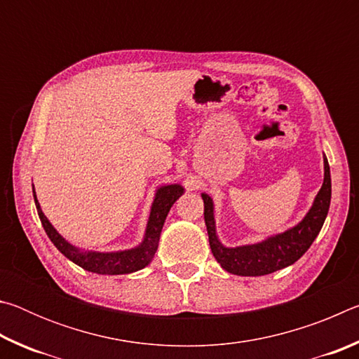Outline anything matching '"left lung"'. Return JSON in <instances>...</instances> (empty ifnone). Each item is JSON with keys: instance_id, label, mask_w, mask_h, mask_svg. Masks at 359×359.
<instances>
[{"instance_id": "1", "label": "left lung", "mask_w": 359, "mask_h": 359, "mask_svg": "<svg viewBox=\"0 0 359 359\" xmlns=\"http://www.w3.org/2000/svg\"><path fill=\"white\" fill-rule=\"evenodd\" d=\"M323 185H321L318 194L315 196L312 208L309 209L306 217L296 226L287 229L282 234L271 236V238L261 241L258 244L233 248L224 247L217 236L214 201H212L209 194H201L210 250L224 271H228L229 274L244 277L272 274V272L296 263L309 250V247L312 245L321 226H323L331 203V172L326 156H323Z\"/></svg>"}]
</instances>
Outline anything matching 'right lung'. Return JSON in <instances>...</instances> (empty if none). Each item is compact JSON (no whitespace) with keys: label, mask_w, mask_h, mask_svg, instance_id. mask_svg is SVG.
<instances>
[{"label":"right lung","mask_w":359,"mask_h":359,"mask_svg":"<svg viewBox=\"0 0 359 359\" xmlns=\"http://www.w3.org/2000/svg\"><path fill=\"white\" fill-rule=\"evenodd\" d=\"M182 193H184V187L180 184L163 185L158 188L155 193L154 204H151L150 209V217L147 222V228H145L144 241L137 247L121 252H82L79 247L69 244V242L52 226V223L47 220V217L44 215V212H42L38 203V198H36L33 187V196L36 209H38V215L41 218V223L46 229L48 239L53 242V245H55L66 258L71 259L72 263L83 267L85 271L96 272V274L102 276L131 274V272L144 269V267L154 259L168 212L171 210L172 204L177 201L179 196H182Z\"/></svg>","instance_id":"1"}]
</instances>
